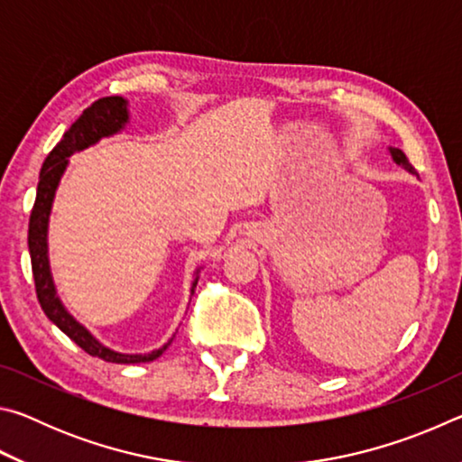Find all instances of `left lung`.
I'll list each match as a JSON object with an SVG mask.
<instances>
[{"label":"left lung","instance_id":"8db88e82","mask_svg":"<svg viewBox=\"0 0 462 462\" xmlns=\"http://www.w3.org/2000/svg\"><path fill=\"white\" fill-rule=\"evenodd\" d=\"M389 154H391V159H393V162L395 165H402L405 171H408V173H416V169H413L411 165H410V161H408V156L403 154V151H400V148H393V146H389Z\"/></svg>","mask_w":462,"mask_h":462}]
</instances>
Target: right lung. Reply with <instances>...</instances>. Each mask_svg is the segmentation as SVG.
I'll return each mask as SVG.
<instances>
[{
	"instance_id": "add662e5",
	"label": "right lung",
	"mask_w": 462,
	"mask_h": 462,
	"mask_svg": "<svg viewBox=\"0 0 462 462\" xmlns=\"http://www.w3.org/2000/svg\"><path fill=\"white\" fill-rule=\"evenodd\" d=\"M130 122L128 112V99L120 96L101 97L96 104H91L85 112L79 116L71 128L65 132L60 143L52 148L46 156L44 165L41 169V177H38V189H36V201L30 214V226H28V250L30 261H32V275L36 283V295L41 301V308L46 318L65 332L77 346H81L85 353L97 358H104L107 363H120V365H132V363H148L159 358L165 353L167 346L173 338H171L165 346L151 350L144 355H126L112 350L106 344H101L96 336H93L88 328L71 316V311L65 308L57 293V285H54L52 273H51V261H49V220L52 212V201L57 195L59 183L65 171L69 167V159L75 152H81L85 148L97 144L101 138H109L126 128ZM201 267L195 269L193 281H191V295L193 289L198 285Z\"/></svg>"
}]
</instances>
